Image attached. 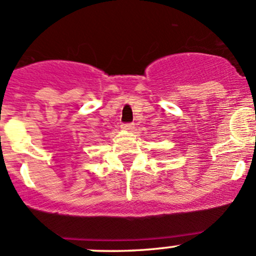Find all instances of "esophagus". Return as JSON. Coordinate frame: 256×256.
<instances>
[{
  "mask_svg": "<svg viewBox=\"0 0 256 256\" xmlns=\"http://www.w3.org/2000/svg\"><path fill=\"white\" fill-rule=\"evenodd\" d=\"M122 128H125V130L132 131V130H134V128H135V124H132V122H128V124H122Z\"/></svg>",
  "mask_w": 256,
  "mask_h": 256,
  "instance_id": "1",
  "label": "esophagus"
}]
</instances>
